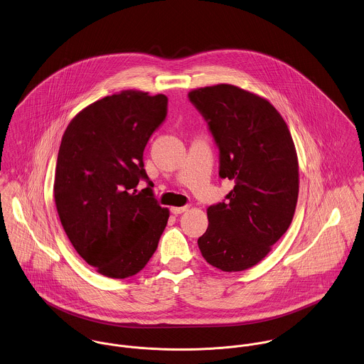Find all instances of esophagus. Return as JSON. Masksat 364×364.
Wrapping results in <instances>:
<instances>
[{"instance_id": "obj_1", "label": "esophagus", "mask_w": 364, "mask_h": 364, "mask_svg": "<svg viewBox=\"0 0 364 364\" xmlns=\"http://www.w3.org/2000/svg\"><path fill=\"white\" fill-rule=\"evenodd\" d=\"M188 210V206H181V208H177V206H173V208H170V212L173 213V215H181V213H184V212H187Z\"/></svg>"}]
</instances>
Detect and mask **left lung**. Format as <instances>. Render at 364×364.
Masks as SVG:
<instances>
[{
    "label": "left lung",
    "mask_w": 364,
    "mask_h": 364,
    "mask_svg": "<svg viewBox=\"0 0 364 364\" xmlns=\"http://www.w3.org/2000/svg\"><path fill=\"white\" fill-rule=\"evenodd\" d=\"M188 97L219 146V176L235 184L225 202L208 208L198 247L213 267L242 272L272 251L292 222L299 193L295 144L280 112L251 91L216 84Z\"/></svg>",
    "instance_id": "left-lung-1"
}]
</instances>
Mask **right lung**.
I'll list each match as a JSON object with an SVG mask.
<instances>
[{
  "instance_id": "right-lung-1",
  "label": "right lung",
  "mask_w": 364,
  "mask_h": 364,
  "mask_svg": "<svg viewBox=\"0 0 364 364\" xmlns=\"http://www.w3.org/2000/svg\"><path fill=\"white\" fill-rule=\"evenodd\" d=\"M168 97L124 90L85 107L66 127L56 161L54 198L73 248L109 279L145 267L168 224L156 203L144 149L165 120Z\"/></svg>"
}]
</instances>
